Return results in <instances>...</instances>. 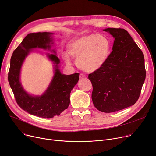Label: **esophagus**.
<instances>
[{
  "mask_svg": "<svg viewBox=\"0 0 156 156\" xmlns=\"http://www.w3.org/2000/svg\"><path fill=\"white\" fill-rule=\"evenodd\" d=\"M79 77L80 79H84V78L86 77V76L84 74H82V73H81V74H80V75H79Z\"/></svg>",
  "mask_w": 156,
  "mask_h": 156,
  "instance_id": "1",
  "label": "esophagus"
}]
</instances>
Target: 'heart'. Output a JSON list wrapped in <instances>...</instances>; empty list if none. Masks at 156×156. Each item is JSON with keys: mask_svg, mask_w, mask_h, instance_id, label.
Here are the masks:
<instances>
[{"mask_svg": "<svg viewBox=\"0 0 156 156\" xmlns=\"http://www.w3.org/2000/svg\"><path fill=\"white\" fill-rule=\"evenodd\" d=\"M69 53L77 57V66L85 71L93 72L101 67L109 57L111 43L106 36L90 34L72 40L67 45ZM67 64L71 63L69 54L64 55Z\"/></svg>", "mask_w": 156, "mask_h": 156, "instance_id": "heart-1", "label": "heart"}]
</instances>
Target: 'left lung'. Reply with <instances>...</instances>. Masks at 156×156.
Listing matches in <instances>:
<instances>
[{
	"mask_svg": "<svg viewBox=\"0 0 156 156\" xmlns=\"http://www.w3.org/2000/svg\"><path fill=\"white\" fill-rule=\"evenodd\" d=\"M115 38L113 51L104 65L89 74L94 106L105 113L122 110L138 100L145 79L144 57L130 34L122 28H106Z\"/></svg>",
	"mask_w": 156,
	"mask_h": 156,
	"instance_id": "8db88e82",
	"label": "left lung"
}]
</instances>
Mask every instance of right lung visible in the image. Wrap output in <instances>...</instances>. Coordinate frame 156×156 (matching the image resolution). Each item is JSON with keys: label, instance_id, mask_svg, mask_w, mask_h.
<instances>
[{"label": "right lung", "instance_id": "obj_1", "mask_svg": "<svg viewBox=\"0 0 156 156\" xmlns=\"http://www.w3.org/2000/svg\"><path fill=\"white\" fill-rule=\"evenodd\" d=\"M53 34L39 32L27 34L12 53L8 74V80L17 105L28 113L44 118L59 116L67 109L70 92L79 79V73L71 75L62 74L58 69L60 59L56 51L52 50L54 53H47V57L54 64V76L45 92L41 96H33L23 87L20 74L26 57L34 48L50 50L53 44Z\"/></svg>", "mask_w": 156, "mask_h": 156}]
</instances>
